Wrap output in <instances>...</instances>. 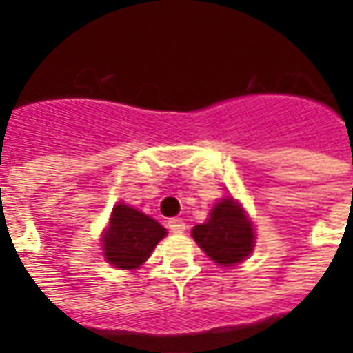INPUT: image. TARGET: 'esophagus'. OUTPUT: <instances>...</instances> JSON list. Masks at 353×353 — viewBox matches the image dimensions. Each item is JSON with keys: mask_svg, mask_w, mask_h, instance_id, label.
I'll list each match as a JSON object with an SVG mask.
<instances>
[{"mask_svg": "<svg viewBox=\"0 0 353 353\" xmlns=\"http://www.w3.org/2000/svg\"><path fill=\"white\" fill-rule=\"evenodd\" d=\"M166 227H168L172 232H183L185 229H187L185 221L179 220V218H172V220L166 221Z\"/></svg>", "mask_w": 353, "mask_h": 353, "instance_id": "34e87169", "label": "esophagus"}]
</instances>
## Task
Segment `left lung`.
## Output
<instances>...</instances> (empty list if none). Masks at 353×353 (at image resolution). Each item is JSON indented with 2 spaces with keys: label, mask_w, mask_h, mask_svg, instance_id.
Segmentation results:
<instances>
[{
  "label": "left lung",
  "mask_w": 353,
  "mask_h": 353,
  "mask_svg": "<svg viewBox=\"0 0 353 353\" xmlns=\"http://www.w3.org/2000/svg\"><path fill=\"white\" fill-rule=\"evenodd\" d=\"M194 240L214 262L232 265L252 251L254 232L234 199L225 198L210 212L209 221L192 229Z\"/></svg>",
  "instance_id": "8db88e82"
}]
</instances>
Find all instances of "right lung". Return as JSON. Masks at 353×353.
Wrapping results in <instances>:
<instances>
[{"label":"right lung","instance_id":"obj_1","mask_svg":"<svg viewBox=\"0 0 353 353\" xmlns=\"http://www.w3.org/2000/svg\"><path fill=\"white\" fill-rule=\"evenodd\" d=\"M166 229L139 210L117 205L102 238V251L112 265L119 269H135L150 256Z\"/></svg>","mask_w":353,"mask_h":353}]
</instances>
